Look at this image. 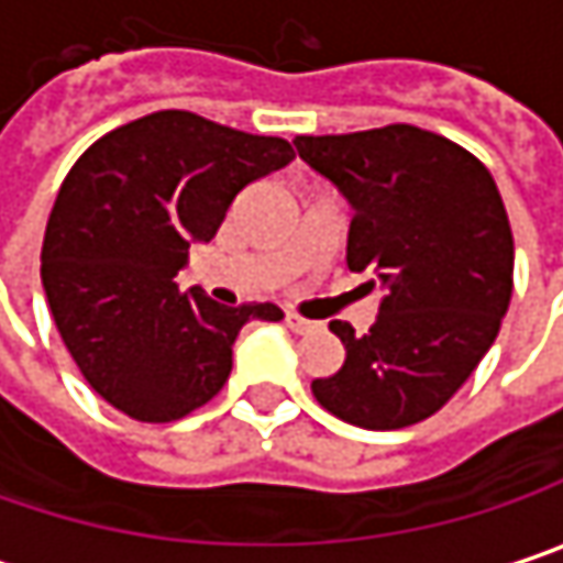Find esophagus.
Returning a JSON list of instances; mask_svg holds the SVG:
<instances>
[{
  "label": "esophagus",
  "instance_id": "1",
  "mask_svg": "<svg viewBox=\"0 0 563 563\" xmlns=\"http://www.w3.org/2000/svg\"><path fill=\"white\" fill-rule=\"evenodd\" d=\"M286 325H289L292 332H299V334L316 332V329H319V322H312V319H302L299 312H286Z\"/></svg>",
  "mask_w": 563,
  "mask_h": 563
}]
</instances>
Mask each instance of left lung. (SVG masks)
I'll return each mask as SVG.
<instances>
[{
    "label": "left lung",
    "instance_id": "left-lung-1",
    "mask_svg": "<svg viewBox=\"0 0 563 563\" xmlns=\"http://www.w3.org/2000/svg\"><path fill=\"white\" fill-rule=\"evenodd\" d=\"M299 157L351 202L347 267L386 289L367 334L332 322L344 364L312 380L322 409L371 432L434 416L484 361L512 299V229L484 164L416 129L299 134Z\"/></svg>",
    "mask_w": 563,
    "mask_h": 563
}]
</instances>
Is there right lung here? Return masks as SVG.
<instances>
[{"label": "right lung", "mask_w": 563, "mask_h": 563, "mask_svg": "<svg viewBox=\"0 0 563 563\" xmlns=\"http://www.w3.org/2000/svg\"><path fill=\"white\" fill-rule=\"evenodd\" d=\"M292 157L283 137L164 109L102 134L74 164L47 219L41 283L106 402L137 422L183 419L225 386L244 322H280L274 302L229 309L174 277L234 196Z\"/></svg>", "instance_id": "obj_1"}]
</instances>
